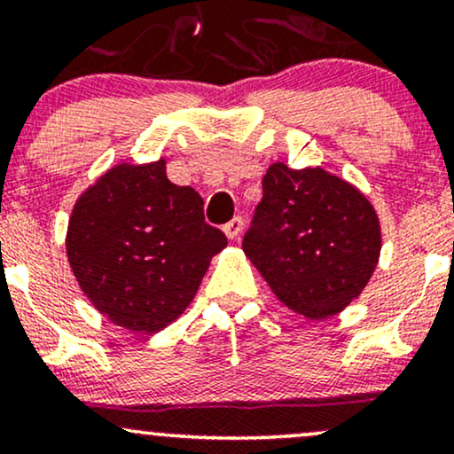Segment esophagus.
Returning <instances> with one entry per match:
<instances>
[{"label": "esophagus", "mask_w": 454, "mask_h": 454, "mask_svg": "<svg viewBox=\"0 0 454 454\" xmlns=\"http://www.w3.org/2000/svg\"><path fill=\"white\" fill-rule=\"evenodd\" d=\"M243 217H232L231 222L226 223V226H223V232H226V237L231 239V241H237L239 237H241V232H243Z\"/></svg>", "instance_id": "esophagus-1"}]
</instances>
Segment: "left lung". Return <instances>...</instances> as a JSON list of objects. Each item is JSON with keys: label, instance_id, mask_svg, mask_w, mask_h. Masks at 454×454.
Here are the masks:
<instances>
[{"label": "left lung", "instance_id": "left-lung-1", "mask_svg": "<svg viewBox=\"0 0 454 454\" xmlns=\"http://www.w3.org/2000/svg\"><path fill=\"white\" fill-rule=\"evenodd\" d=\"M380 249L378 211L356 185L322 166H269L243 252L288 309L337 316L369 284Z\"/></svg>", "mask_w": 454, "mask_h": 454}]
</instances>
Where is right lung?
<instances>
[{
  "label": "right lung",
  "instance_id": "right-lung-1",
  "mask_svg": "<svg viewBox=\"0 0 454 454\" xmlns=\"http://www.w3.org/2000/svg\"><path fill=\"white\" fill-rule=\"evenodd\" d=\"M226 234L202 198L166 176V160L119 161L74 202L66 256L90 303L113 325L158 333L194 301Z\"/></svg>",
  "mask_w": 454,
  "mask_h": 454
}]
</instances>
